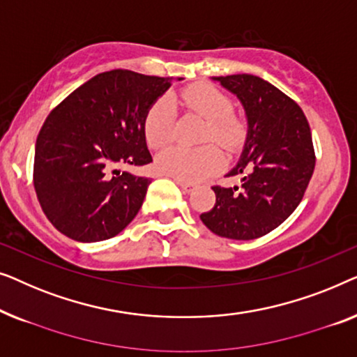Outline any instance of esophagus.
Returning <instances> with one entry per match:
<instances>
[{
    "label": "esophagus",
    "instance_id": "esophagus-1",
    "mask_svg": "<svg viewBox=\"0 0 357 357\" xmlns=\"http://www.w3.org/2000/svg\"><path fill=\"white\" fill-rule=\"evenodd\" d=\"M176 184L181 189L185 190V192H190L194 189V183H189V181H183V179H176Z\"/></svg>",
    "mask_w": 357,
    "mask_h": 357
}]
</instances>
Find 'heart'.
<instances>
[{"label":"heart","mask_w":357,"mask_h":357,"mask_svg":"<svg viewBox=\"0 0 357 357\" xmlns=\"http://www.w3.org/2000/svg\"><path fill=\"white\" fill-rule=\"evenodd\" d=\"M181 100L189 109L207 121L204 140H215L225 149H231L243 139V121L231 109L229 98L210 84L197 82L181 92ZM173 112L168 100H160L150 108L145 118V135L153 149L163 147L172 137ZM222 165V155L213 145L199 149L168 147L157 155L155 168L165 176L195 181L207 176Z\"/></svg>","instance_id":"heart-1"}]
</instances>
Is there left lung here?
<instances>
[{
    "label": "left lung",
    "mask_w": 357,
    "mask_h": 357,
    "mask_svg": "<svg viewBox=\"0 0 357 357\" xmlns=\"http://www.w3.org/2000/svg\"><path fill=\"white\" fill-rule=\"evenodd\" d=\"M212 80L243 105L248 134L238 163L227 174L241 176V188H212L217 200L200 220L222 238H260L294 212L312 178L309 123L298 103L262 77L234 74Z\"/></svg>",
    "instance_id": "obj_1"
}]
</instances>
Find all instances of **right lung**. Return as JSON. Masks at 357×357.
<instances>
[{
    "mask_svg": "<svg viewBox=\"0 0 357 357\" xmlns=\"http://www.w3.org/2000/svg\"><path fill=\"white\" fill-rule=\"evenodd\" d=\"M172 82L113 69L87 80L48 114L35 144L33 185L59 233L98 243L121 233L139 213L152 181L116 167L152 162L145 118Z\"/></svg>",
    "mask_w": 357,
    "mask_h": 357,
    "instance_id": "1",
    "label": "right lung"
}]
</instances>
